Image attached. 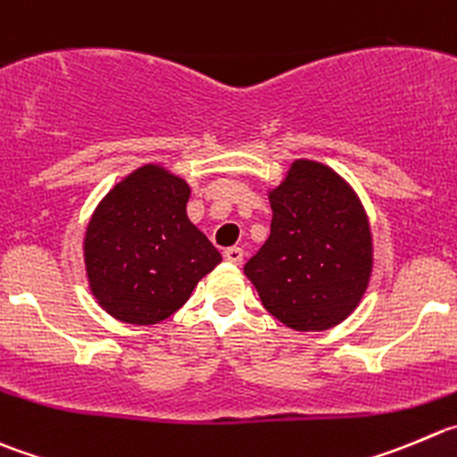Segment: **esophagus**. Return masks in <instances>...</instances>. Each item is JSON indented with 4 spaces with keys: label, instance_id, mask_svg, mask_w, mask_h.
<instances>
[{
    "label": "esophagus",
    "instance_id": "obj_1",
    "mask_svg": "<svg viewBox=\"0 0 457 457\" xmlns=\"http://www.w3.org/2000/svg\"><path fill=\"white\" fill-rule=\"evenodd\" d=\"M224 258L231 264H242V260H245V251H242L240 246H228V249L224 251Z\"/></svg>",
    "mask_w": 457,
    "mask_h": 457
}]
</instances>
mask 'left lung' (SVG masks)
I'll use <instances>...</instances> for the list:
<instances>
[{
	"label": "left lung",
	"instance_id": "obj_1",
	"mask_svg": "<svg viewBox=\"0 0 457 457\" xmlns=\"http://www.w3.org/2000/svg\"><path fill=\"white\" fill-rule=\"evenodd\" d=\"M269 199L271 233L245 264L264 310L298 332L341 323L372 271L361 204L337 172L314 161H296Z\"/></svg>",
	"mask_w": 457,
	"mask_h": 457
}]
</instances>
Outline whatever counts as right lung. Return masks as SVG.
Masks as SVG:
<instances>
[{"mask_svg":"<svg viewBox=\"0 0 457 457\" xmlns=\"http://www.w3.org/2000/svg\"><path fill=\"white\" fill-rule=\"evenodd\" d=\"M190 188L145 166L98 206L85 236L91 291L114 319L152 325L175 314L221 255L186 215Z\"/></svg>","mask_w":457,"mask_h":457,"instance_id":"1","label":"right lung"}]
</instances>
